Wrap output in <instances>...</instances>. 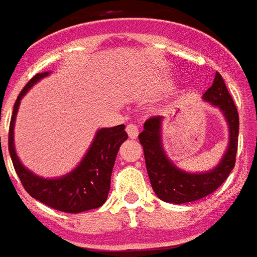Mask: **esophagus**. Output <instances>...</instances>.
Segmentation results:
<instances>
[{"label":"esophagus","instance_id":"1","mask_svg":"<svg viewBox=\"0 0 257 257\" xmlns=\"http://www.w3.org/2000/svg\"><path fill=\"white\" fill-rule=\"evenodd\" d=\"M126 131L127 134H128V138H130V139H137L138 135H139V128H138L137 124L134 123L128 124V126L126 127Z\"/></svg>","mask_w":257,"mask_h":257}]
</instances>
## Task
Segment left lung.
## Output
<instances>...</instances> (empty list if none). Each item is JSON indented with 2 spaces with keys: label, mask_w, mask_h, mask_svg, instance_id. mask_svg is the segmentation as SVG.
Listing matches in <instances>:
<instances>
[{
  "label": "left lung",
  "mask_w": 257,
  "mask_h": 257,
  "mask_svg": "<svg viewBox=\"0 0 257 257\" xmlns=\"http://www.w3.org/2000/svg\"><path fill=\"white\" fill-rule=\"evenodd\" d=\"M203 100L222 113L229 130V142L220 162L207 172L190 173L178 168L169 159L162 144L164 117L155 115L146 120L139 140L143 146L147 172L159 199L166 203L183 204L196 201L216 191L226 181L235 165L238 150L239 115L222 76L216 72L213 84L203 95Z\"/></svg>",
  "instance_id": "1"
}]
</instances>
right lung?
<instances>
[{
	"label": "right lung",
	"mask_w": 257,
	"mask_h": 257,
	"mask_svg": "<svg viewBox=\"0 0 257 257\" xmlns=\"http://www.w3.org/2000/svg\"><path fill=\"white\" fill-rule=\"evenodd\" d=\"M50 72L36 74L22 89L13 110L9 131V152L22 185L31 196L53 209L66 213H80L101 207L110 190V177L120 144L127 140L124 124L104 127L96 131L88 151L71 172L57 178L35 174L19 160L14 143V127L23 96Z\"/></svg>",
	"instance_id": "right-lung-1"
}]
</instances>
